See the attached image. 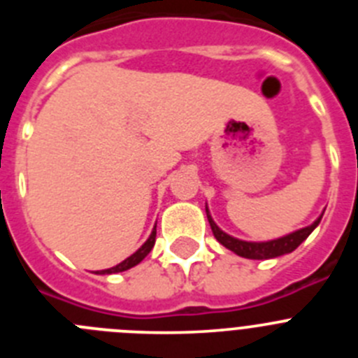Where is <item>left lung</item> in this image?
I'll return each mask as SVG.
<instances>
[{
    "instance_id": "left-lung-1",
    "label": "left lung",
    "mask_w": 358,
    "mask_h": 358,
    "mask_svg": "<svg viewBox=\"0 0 358 358\" xmlns=\"http://www.w3.org/2000/svg\"><path fill=\"white\" fill-rule=\"evenodd\" d=\"M206 215H208V220H210V226H211V231H213L215 238L222 243L224 248H227L229 251L235 252V255L243 256V258H249V260H267V258H276V256L292 252L294 249L299 248V245L308 238L310 233L319 226V222H321V218H322L321 215L314 224H310V226L303 227V229L294 231V233H290V235L281 236V238L268 240V242H245V240H238L235 238V236L224 233V231L213 222V218H211L208 208H206Z\"/></svg>"
}]
</instances>
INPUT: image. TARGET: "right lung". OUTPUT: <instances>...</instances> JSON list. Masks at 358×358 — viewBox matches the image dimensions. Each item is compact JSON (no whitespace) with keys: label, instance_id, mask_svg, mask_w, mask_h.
<instances>
[{"label":"right lung","instance_id":"obj_1","mask_svg":"<svg viewBox=\"0 0 358 358\" xmlns=\"http://www.w3.org/2000/svg\"><path fill=\"white\" fill-rule=\"evenodd\" d=\"M154 243H156V226H154V229H152V233H150V236H148L147 242H145L143 245H141V248L134 252V255L129 256L127 260H123L122 264L115 265V267H110V268H106V271H100V273H96V274H115V273H123V271H129V268H132L134 265H138L141 260H143L145 256L152 251Z\"/></svg>","mask_w":358,"mask_h":358}]
</instances>
